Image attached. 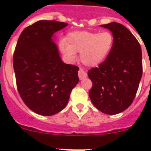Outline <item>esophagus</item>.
I'll return each mask as SVG.
<instances>
[{
	"instance_id": "1",
	"label": "esophagus",
	"mask_w": 151,
	"mask_h": 151,
	"mask_svg": "<svg viewBox=\"0 0 151 151\" xmlns=\"http://www.w3.org/2000/svg\"><path fill=\"white\" fill-rule=\"evenodd\" d=\"M78 78H79L80 80L84 79V78H85L86 77H87V74H86V73H85L84 70H82V69H79V70H78Z\"/></svg>"
}]
</instances>
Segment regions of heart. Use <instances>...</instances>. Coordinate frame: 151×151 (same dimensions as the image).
Instances as JSON below:
<instances>
[{"label": "heart", "mask_w": 151, "mask_h": 151, "mask_svg": "<svg viewBox=\"0 0 151 151\" xmlns=\"http://www.w3.org/2000/svg\"><path fill=\"white\" fill-rule=\"evenodd\" d=\"M113 45L114 37L108 31H74L67 35L61 50L71 62L76 58V52H80V60L85 66L96 67L107 59Z\"/></svg>", "instance_id": "b5f03b06"}]
</instances>
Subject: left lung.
Returning a JSON list of instances; mask_svg holds the SVG:
<instances>
[{"mask_svg": "<svg viewBox=\"0 0 151 151\" xmlns=\"http://www.w3.org/2000/svg\"><path fill=\"white\" fill-rule=\"evenodd\" d=\"M101 26L111 31L114 45L104 62L88 70L92 82L89 97L100 111L114 115L134 101L142 76V54L138 40L123 25L110 22Z\"/></svg>", "mask_w": 151, "mask_h": 151, "instance_id": "1", "label": "left lung"}]
</instances>
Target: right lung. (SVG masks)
<instances>
[{
	"label": "right lung",
	"instance_id": "add662e5",
	"mask_svg": "<svg viewBox=\"0 0 151 151\" xmlns=\"http://www.w3.org/2000/svg\"><path fill=\"white\" fill-rule=\"evenodd\" d=\"M67 25L38 21L22 31L16 46L13 64L17 90L25 104L39 115L63 110L79 80L78 66L63 62L52 39Z\"/></svg>",
	"mask_w": 151,
	"mask_h": 151
}]
</instances>
